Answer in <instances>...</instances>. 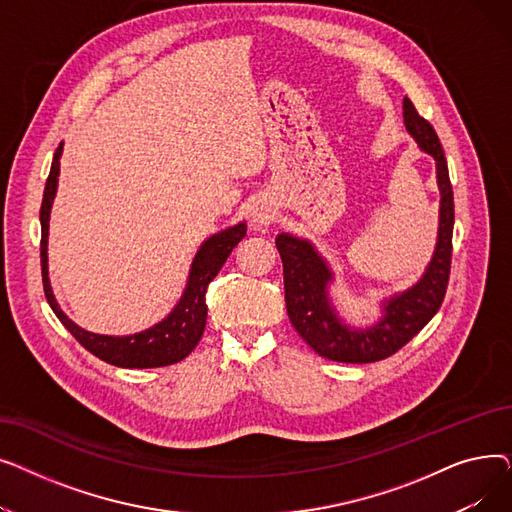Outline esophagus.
<instances>
[{
	"mask_svg": "<svg viewBox=\"0 0 512 512\" xmlns=\"http://www.w3.org/2000/svg\"><path fill=\"white\" fill-rule=\"evenodd\" d=\"M274 203L267 201V199H257L251 211V218L257 226H267L274 220Z\"/></svg>",
	"mask_w": 512,
	"mask_h": 512,
	"instance_id": "esophagus-1",
	"label": "esophagus"
}]
</instances>
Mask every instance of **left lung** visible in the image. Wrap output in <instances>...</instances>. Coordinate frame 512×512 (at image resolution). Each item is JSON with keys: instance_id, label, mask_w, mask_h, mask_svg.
<instances>
[{"instance_id": "8db88e82", "label": "left lung", "mask_w": 512, "mask_h": 512, "mask_svg": "<svg viewBox=\"0 0 512 512\" xmlns=\"http://www.w3.org/2000/svg\"><path fill=\"white\" fill-rule=\"evenodd\" d=\"M402 116L411 137L421 151L436 159V178L440 188V224L438 242L425 274L411 288L392 294L382 303L378 324L365 330L348 326L330 299V282L334 272L328 261L317 253L309 240L278 234L276 247L284 265L286 311L292 328L313 348L319 357L338 363H375L400 351L432 319L446 294L450 259L454 199L448 176V164L434 126L419 116L409 97L402 101Z\"/></svg>"}]
</instances>
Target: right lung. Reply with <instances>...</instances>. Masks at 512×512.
Returning a JSON list of instances; mask_svg holds the SVG:
<instances>
[{
	"label": "right lung",
	"instance_id": "1",
	"mask_svg": "<svg viewBox=\"0 0 512 512\" xmlns=\"http://www.w3.org/2000/svg\"><path fill=\"white\" fill-rule=\"evenodd\" d=\"M64 151V143L53 153L51 170L45 182L43 203H41V274H43V290L45 299L53 313L64 324V328L83 344L89 353L99 357L101 361L126 367V369H149V367H166L182 361L193 353V348L199 344L205 321H207V305L205 292L209 282L218 276L222 265L238 242L247 236V224L240 222L232 228H226L218 234L209 236L201 249L197 251L191 272H188V282L182 292L176 307L164 317L159 324L130 334V336H105L87 332L60 309L56 297H53L49 270H47V236H49V213L53 205V197L58 191V176H60V157Z\"/></svg>",
	"mask_w": 512,
	"mask_h": 512
}]
</instances>
